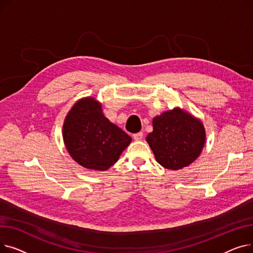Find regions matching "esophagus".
<instances>
[{
    "label": "esophagus",
    "mask_w": 253,
    "mask_h": 253,
    "mask_svg": "<svg viewBox=\"0 0 253 253\" xmlns=\"http://www.w3.org/2000/svg\"><path fill=\"white\" fill-rule=\"evenodd\" d=\"M142 137H143V133H142V132H137V133L133 134V138H134L135 140H141Z\"/></svg>",
    "instance_id": "34e87169"
}]
</instances>
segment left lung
Returning a JSON list of instances; mask_svg holds the SVG:
<instances>
[{
    "mask_svg": "<svg viewBox=\"0 0 253 253\" xmlns=\"http://www.w3.org/2000/svg\"><path fill=\"white\" fill-rule=\"evenodd\" d=\"M147 136L157 162L166 169L189 166L201 154L205 142L203 124L190 114L174 109L153 120Z\"/></svg>",
    "mask_w": 253,
    "mask_h": 253,
    "instance_id": "1",
    "label": "left lung"
}]
</instances>
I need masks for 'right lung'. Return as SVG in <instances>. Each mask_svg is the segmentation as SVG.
I'll return each instance as SVG.
<instances>
[{
  "instance_id": "right-lung-1",
  "label": "right lung",
  "mask_w": 253,
  "mask_h": 253,
  "mask_svg": "<svg viewBox=\"0 0 253 253\" xmlns=\"http://www.w3.org/2000/svg\"><path fill=\"white\" fill-rule=\"evenodd\" d=\"M63 140L74 160L81 166L106 170L131 142V137L111 123L94 98L79 100L63 124Z\"/></svg>"
}]
</instances>
